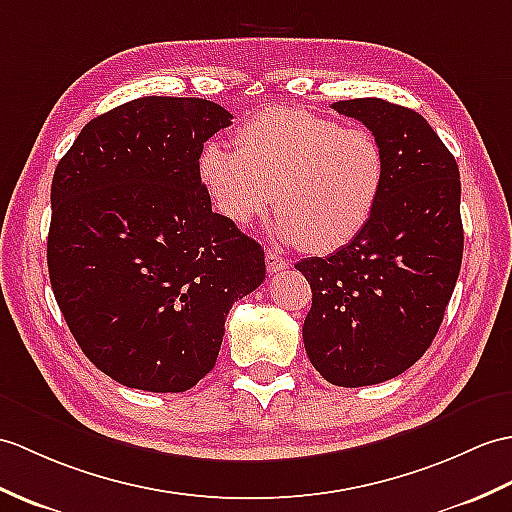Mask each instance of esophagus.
Listing matches in <instances>:
<instances>
[{"instance_id":"1","label":"esophagus","mask_w":512,"mask_h":512,"mask_svg":"<svg viewBox=\"0 0 512 512\" xmlns=\"http://www.w3.org/2000/svg\"><path fill=\"white\" fill-rule=\"evenodd\" d=\"M288 266H290L288 259L277 255L275 251H266V268H268V272H272V275H275V272L285 270Z\"/></svg>"}]
</instances>
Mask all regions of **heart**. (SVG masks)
I'll return each mask as SVG.
<instances>
[{"mask_svg": "<svg viewBox=\"0 0 512 512\" xmlns=\"http://www.w3.org/2000/svg\"><path fill=\"white\" fill-rule=\"evenodd\" d=\"M235 144L209 141L200 150L198 174L213 209L244 229L266 216L275 194L277 235L307 253L349 246L386 189V152L371 130L312 111L272 106L237 128Z\"/></svg>", "mask_w": 512, "mask_h": 512, "instance_id": "b5f03b06", "label": "heart"}]
</instances>
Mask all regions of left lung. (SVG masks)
<instances>
[{"label": "left lung", "mask_w": 512, "mask_h": 512, "mask_svg": "<svg viewBox=\"0 0 512 512\" xmlns=\"http://www.w3.org/2000/svg\"><path fill=\"white\" fill-rule=\"evenodd\" d=\"M379 139L388 181L368 227L327 257L296 264L312 288L307 358L329 384L401 375L430 347L462 264L460 172L425 117L382 98L331 104Z\"/></svg>", "instance_id": "left-lung-1"}]
</instances>
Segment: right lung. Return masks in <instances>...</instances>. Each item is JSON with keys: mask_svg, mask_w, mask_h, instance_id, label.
Masks as SVG:
<instances>
[{"mask_svg": "<svg viewBox=\"0 0 512 512\" xmlns=\"http://www.w3.org/2000/svg\"><path fill=\"white\" fill-rule=\"evenodd\" d=\"M231 120L216 102L148 95L91 120L56 165L52 290L82 353L122 386H196L233 303L266 279L264 248L211 211L198 174Z\"/></svg>", "mask_w": 512, "mask_h": 512, "instance_id": "add662e5", "label": "right lung"}]
</instances>
